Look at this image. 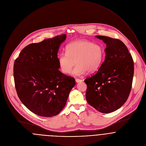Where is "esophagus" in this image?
Masks as SVG:
<instances>
[{
	"mask_svg": "<svg viewBox=\"0 0 146 146\" xmlns=\"http://www.w3.org/2000/svg\"><path fill=\"white\" fill-rule=\"evenodd\" d=\"M75 81H76V83H80V82H82V80L79 79H75Z\"/></svg>",
	"mask_w": 146,
	"mask_h": 146,
	"instance_id": "34e87169",
	"label": "esophagus"
}]
</instances>
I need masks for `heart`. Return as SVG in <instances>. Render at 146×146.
Here are the masks:
<instances>
[{
	"instance_id": "b5f03b06",
	"label": "heart",
	"mask_w": 146,
	"mask_h": 146,
	"mask_svg": "<svg viewBox=\"0 0 146 146\" xmlns=\"http://www.w3.org/2000/svg\"><path fill=\"white\" fill-rule=\"evenodd\" d=\"M105 56L104 47L98 44L86 40H78L68 44L66 52L58 56V64L61 71L66 74L72 71L75 76H81L88 71L94 72L100 67Z\"/></svg>"
}]
</instances>
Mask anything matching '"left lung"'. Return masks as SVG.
<instances>
[{
    "mask_svg": "<svg viewBox=\"0 0 146 146\" xmlns=\"http://www.w3.org/2000/svg\"><path fill=\"white\" fill-rule=\"evenodd\" d=\"M106 44L105 58L97 72L84 80L86 98L102 113L120 108L129 96L134 75V62L126 45L119 40L96 36Z\"/></svg>",
    "mask_w": 146,
    "mask_h": 146,
    "instance_id": "left-lung-1",
    "label": "left lung"
}]
</instances>
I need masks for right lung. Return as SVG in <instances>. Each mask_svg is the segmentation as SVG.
Returning a JSON list of instances; mask_svg holds the SVG:
<instances>
[{"label": "right lung", "mask_w": 146, "mask_h": 146, "mask_svg": "<svg viewBox=\"0 0 146 146\" xmlns=\"http://www.w3.org/2000/svg\"><path fill=\"white\" fill-rule=\"evenodd\" d=\"M66 35L31 44L19 54L13 65L17 95L32 112L45 117L55 116L64 107L75 85L74 78L62 73L57 54Z\"/></svg>", "instance_id": "obj_1"}]
</instances>
